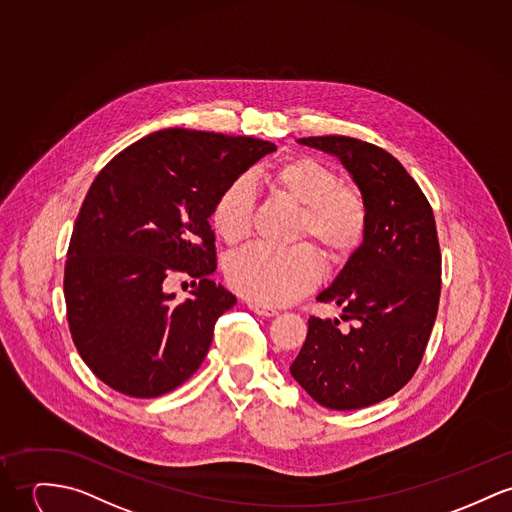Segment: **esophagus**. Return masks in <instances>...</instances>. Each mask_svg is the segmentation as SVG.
Returning <instances> with one entry per match:
<instances>
[{"mask_svg":"<svg viewBox=\"0 0 512 512\" xmlns=\"http://www.w3.org/2000/svg\"><path fill=\"white\" fill-rule=\"evenodd\" d=\"M247 306H249V310H251V312L263 315V317H273V315L278 314L275 308H271V306H263V304H257V302H249Z\"/></svg>","mask_w":512,"mask_h":512,"instance_id":"34e87169","label":"esophagus"}]
</instances>
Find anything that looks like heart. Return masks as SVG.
<instances>
[{
	"label": "heart",
	"instance_id": "obj_1",
	"mask_svg": "<svg viewBox=\"0 0 512 512\" xmlns=\"http://www.w3.org/2000/svg\"><path fill=\"white\" fill-rule=\"evenodd\" d=\"M269 183L280 197L302 206L298 237L312 236L325 257L345 263L364 243L370 224L366 197L329 163L314 156H296L278 163ZM255 216V189L247 175L234 179L214 202L210 220L216 234L236 245L249 236ZM230 286L263 306H284L312 292L321 282L323 265L314 245L290 249L249 247L226 265Z\"/></svg>",
	"mask_w": 512,
	"mask_h": 512
}]
</instances>
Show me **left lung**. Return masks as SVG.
Wrapping results in <instances>:
<instances>
[{
	"instance_id": "8db88e82",
	"label": "left lung",
	"mask_w": 512,
	"mask_h": 512,
	"mask_svg": "<svg viewBox=\"0 0 512 512\" xmlns=\"http://www.w3.org/2000/svg\"><path fill=\"white\" fill-rule=\"evenodd\" d=\"M298 142L341 159L370 210L364 243L317 296L343 308L349 329L312 315L290 366L319 405L351 411L399 392L423 360L442 284L433 208L405 167L374 144L351 136Z\"/></svg>"
}]
</instances>
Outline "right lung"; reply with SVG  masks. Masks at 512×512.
Segmentation results:
<instances>
[{
    "mask_svg": "<svg viewBox=\"0 0 512 512\" xmlns=\"http://www.w3.org/2000/svg\"><path fill=\"white\" fill-rule=\"evenodd\" d=\"M273 142L167 128L111 159L79 208L64 269L68 325L83 362L109 388L158 397L187 382L236 296L216 271L208 224L218 195ZM175 274L194 298L164 292Z\"/></svg>",
    "mask_w": 512,
    "mask_h": 512,
    "instance_id": "right-lung-1",
    "label": "right lung"
}]
</instances>
